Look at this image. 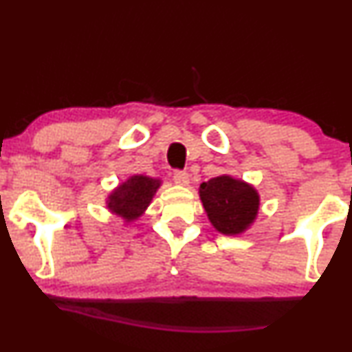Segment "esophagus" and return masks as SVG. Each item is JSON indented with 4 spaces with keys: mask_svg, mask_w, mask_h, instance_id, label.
Returning <instances> with one entry per match:
<instances>
[{
    "mask_svg": "<svg viewBox=\"0 0 352 352\" xmlns=\"http://www.w3.org/2000/svg\"><path fill=\"white\" fill-rule=\"evenodd\" d=\"M173 182L177 185H187L188 184V173L185 170H175L173 172Z\"/></svg>",
    "mask_w": 352,
    "mask_h": 352,
    "instance_id": "34e87169",
    "label": "esophagus"
}]
</instances>
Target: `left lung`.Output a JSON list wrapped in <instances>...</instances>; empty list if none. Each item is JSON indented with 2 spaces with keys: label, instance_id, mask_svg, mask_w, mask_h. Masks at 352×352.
Wrapping results in <instances>:
<instances>
[{
  "label": "left lung",
  "instance_id": "8db88e82",
  "mask_svg": "<svg viewBox=\"0 0 352 352\" xmlns=\"http://www.w3.org/2000/svg\"><path fill=\"white\" fill-rule=\"evenodd\" d=\"M205 212L218 232L241 233L258 213V193L253 187L232 177H215L200 185Z\"/></svg>",
  "mask_w": 352,
  "mask_h": 352
}]
</instances>
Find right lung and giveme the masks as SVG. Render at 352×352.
<instances>
[{
	"label": "right lung",
	"instance_id": "add662e5",
	"mask_svg": "<svg viewBox=\"0 0 352 352\" xmlns=\"http://www.w3.org/2000/svg\"><path fill=\"white\" fill-rule=\"evenodd\" d=\"M159 185L160 180L151 179V177H131L109 197L107 207L127 221L134 220L148 207Z\"/></svg>",
	"mask_w": 352,
	"mask_h": 352
}]
</instances>
